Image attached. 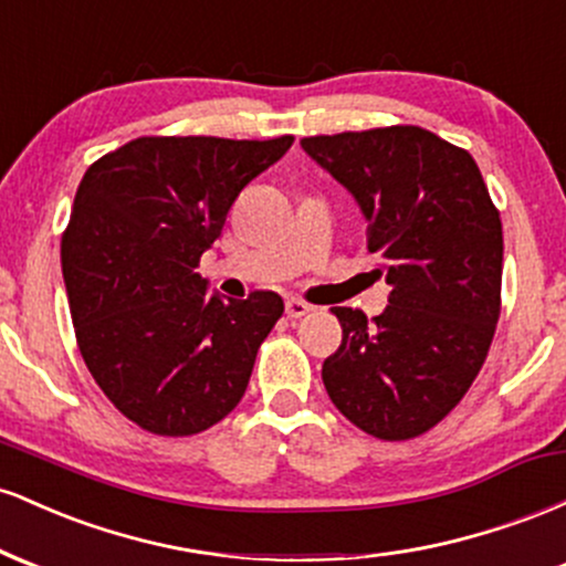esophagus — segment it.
I'll list each match as a JSON object with an SVG mask.
<instances>
[{
	"label": "esophagus",
	"mask_w": 566,
	"mask_h": 566,
	"mask_svg": "<svg viewBox=\"0 0 566 566\" xmlns=\"http://www.w3.org/2000/svg\"><path fill=\"white\" fill-rule=\"evenodd\" d=\"M284 308H287V316H290V319H301V316L308 314V311L314 308V305H308L305 301H301V297H290V301H287V305H284Z\"/></svg>",
	"instance_id": "esophagus-1"
}]
</instances>
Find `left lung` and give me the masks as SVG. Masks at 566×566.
Returning <instances> with one entry per match:
<instances>
[{"label":"left lung","instance_id":"left-lung-1","mask_svg":"<svg viewBox=\"0 0 566 566\" xmlns=\"http://www.w3.org/2000/svg\"><path fill=\"white\" fill-rule=\"evenodd\" d=\"M359 205L388 305L333 308L343 343L322 365L333 405L386 441L426 433L463 399L500 316L503 226L469 151L396 125L301 140Z\"/></svg>","mask_w":566,"mask_h":566}]
</instances>
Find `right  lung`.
Instances as JSON below:
<instances>
[{
    "instance_id": "right-lung-1",
    "label": "right lung",
    "mask_w": 566,
    "mask_h": 566,
    "mask_svg": "<svg viewBox=\"0 0 566 566\" xmlns=\"http://www.w3.org/2000/svg\"><path fill=\"white\" fill-rule=\"evenodd\" d=\"M274 140L138 138L84 172L61 261L82 359L125 418L191 437L239 405L284 303L223 301L197 274L233 199L287 154Z\"/></svg>"
}]
</instances>
